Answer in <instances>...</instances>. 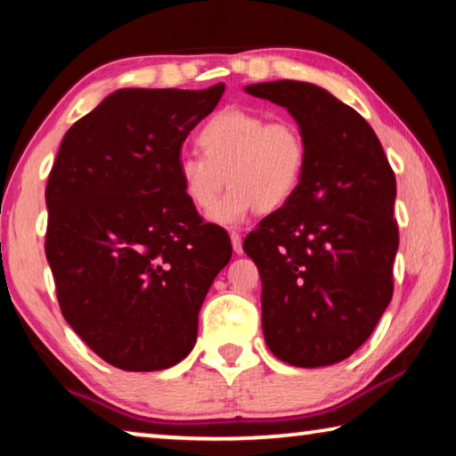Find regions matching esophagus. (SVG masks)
Masks as SVG:
<instances>
[{
	"mask_svg": "<svg viewBox=\"0 0 456 456\" xmlns=\"http://www.w3.org/2000/svg\"><path fill=\"white\" fill-rule=\"evenodd\" d=\"M231 245H233V251L237 253V256H241V253H243V239H241V235L237 233V231L231 233Z\"/></svg>",
	"mask_w": 456,
	"mask_h": 456,
	"instance_id": "obj_1",
	"label": "esophagus"
}]
</instances>
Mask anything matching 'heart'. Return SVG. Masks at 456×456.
<instances>
[{
	"mask_svg": "<svg viewBox=\"0 0 456 456\" xmlns=\"http://www.w3.org/2000/svg\"><path fill=\"white\" fill-rule=\"evenodd\" d=\"M197 144L204 157L183 154L176 175L184 197L199 211H211L228 176L232 191L211 213L217 225L233 227L256 211L281 209L304 179L307 146L291 120L225 108L205 122Z\"/></svg>",
	"mask_w": 456,
	"mask_h": 456,
	"instance_id": "obj_1",
	"label": "heart"
}]
</instances>
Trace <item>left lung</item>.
Wrapping results in <instances>:
<instances>
[{"label": "left lung", "mask_w": 456, "mask_h": 456, "mask_svg": "<svg viewBox=\"0 0 456 456\" xmlns=\"http://www.w3.org/2000/svg\"><path fill=\"white\" fill-rule=\"evenodd\" d=\"M288 108L305 138L299 189L245 237L259 269L267 348L299 368L352 356L372 334L395 280L396 179L372 126L315 84H251Z\"/></svg>", "instance_id": "1"}]
</instances>
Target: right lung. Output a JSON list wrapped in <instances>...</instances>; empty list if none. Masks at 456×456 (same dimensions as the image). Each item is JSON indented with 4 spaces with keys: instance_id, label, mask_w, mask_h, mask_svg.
Here are the masks:
<instances>
[{
    "instance_id": "obj_1",
    "label": "right lung",
    "mask_w": 456,
    "mask_h": 456,
    "mask_svg": "<svg viewBox=\"0 0 456 456\" xmlns=\"http://www.w3.org/2000/svg\"><path fill=\"white\" fill-rule=\"evenodd\" d=\"M225 92L122 88L74 122L45 187V257L61 315L108 364L175 366L197 342L199 310L231 259L203 223L176 163Z\"/></svg>"
}]
</instances>
